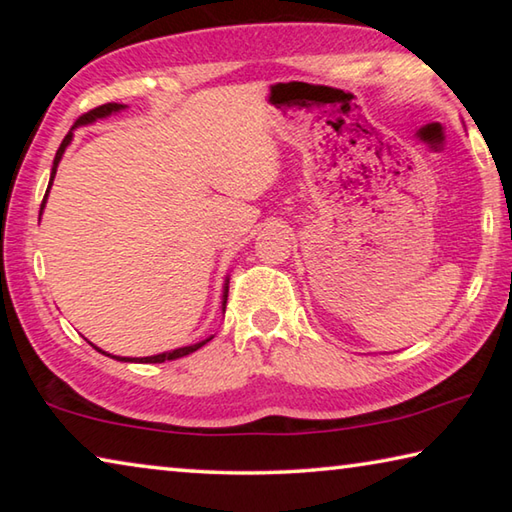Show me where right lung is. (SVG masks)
<instances>
[{"label": "right lung", "instance_id": "obj_1", "mask_svg": "<svg viewBox=\"0 0 512 512\" xmlns=\"http://www.w3.org/2000/svg\"><path fill=\"white\" fill-rule=\"evenodd\" d=\"M128 106H124V103H103V106H99V108H94V110H90V112H85L83 117H79L76 119V124L72 126V131H69L67 135H65V140H63V144L58 146V151H56V158H54V167H51V178H49V187H47V194H45V198H42V205H40V216H42V210H45V205H47V196H49V189H51V183H54V178H56V169H58V164H60V160H63V153H65V149L69 144H72V140H74V128H79V126H90V124H94V121L97 119H106V117H110V115H117V112H121V110H126ZM228 277H225V284H223V293H221V311L225 314V300H228ZM214 336H207V339H203V341H198V343H194V345H185V348H176V350H169V352H160V354H151V357H115V354H108V352H103L101 348H97V345H94V350H99L101 354H106V357H112V359H117V361H128V363H164V361H173V359H180V357H187V354H192V352H196L198 348H203V345L207 343V341H212Z\"/></svg>", "mask_w": 512, "mask_h": 512}]
</instances>
